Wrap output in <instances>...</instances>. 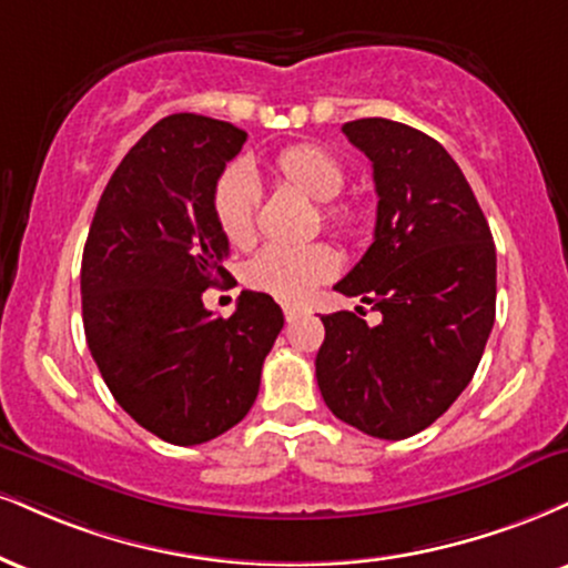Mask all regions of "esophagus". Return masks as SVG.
I'll use <instances>...</instances> for the list:
<instances>
[{
    "label": "esophagus",
    "mask_w": 568,
    "mask_h": 568,
    "mask_svg": "<svg viewBox=\"0 0 568 568\" xmlns=\"http://www.w3.org/2000/svg\"><path fill=\"white\" fill-rule=\"evenodd\" d=\"M283 314H285V320H288V323H293V320L302 317V310H298V306H283Z\"/></svg>",
    "instance_id": "obj_1"
}]
</instances>
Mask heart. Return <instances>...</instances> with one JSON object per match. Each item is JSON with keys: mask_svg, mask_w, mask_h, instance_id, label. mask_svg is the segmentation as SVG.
<instances>
[{"mask_svg": "<svg viewBox=\"0 0 568 568\" xmlns=\"http://www.w3.org/2000/svg\"><path fill=\"white\" fill-rule=\"evenodd\" d=\"M272 172L312 201L325 203V222L336 232L357 227V211L346 203H333L346 184V169L338 155L320 145H293L272 161ZM256 180L245 166H232L219 176L214 187V219L227 243L248 245L254 241ZM336 272V256L323 243L264 245L248 262V283L280 302H302L323 280Z\"/></svg>", "mask_w": 568, "mask_h": 568, "instance_id": "obj_1", "label": "heart"}]
</instances>
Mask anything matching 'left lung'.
<instances>
[{
	"mask_svg": "<svg viewBox=\"0 0 568 568\" xmlns=\"http://www.w3.org/2000/svg\"><path fill=\"white\" fill-rule=\"evenodd\" d=\"M373 163L375 237L336 291L381 312L325 314L317 386L331 413L375 439H407L470 384L495 325L497 256L453 155L388 119L341 126ZM359 312V310H357Z\"/></svg>",
	"mask_w": 568,
	"mask_h": 568,
	"instance_id": "8db88e82",
	"label": "left lung"
}]
</instances>
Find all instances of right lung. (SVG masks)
Masks as SVG:
<instances>
[{
	"mask_svg": "<svg viewBox=\"0 0 568 568\" xmlns=\"http://www.w3.org/2000/svg\"><path fill=\"white\" fill-rule=\"evenodd\" d=\"M243 129L195 113L161 119L119 163L81 258V314L102 381L169 444H203L248 415L283 331L266 293L214 317L203 291L230 277L214 187Z\"/></svg>",
	"mask_w": 568,
	"mask_h": 568,
	"instance_id": "obj_1",
	"label": "right lung"
}]
</instances>
